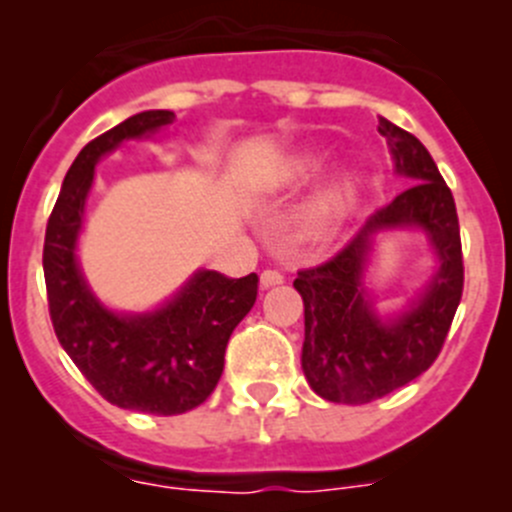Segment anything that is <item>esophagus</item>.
<instances>
[{
    "instance_id": "1",
    "label": "esophagus",
    "mask_w": 512,
    "mask_h": 512,
    "mask_svg": "<svg viewBox=\"0 0 512 512\" xmlns=\"http://www.w3.org/2000/svg\"><path fill=\"white\" fill-rule=\"evenodd\" d=\"M284 274L279 269H264L261 271V287H274V284H282Z\"/></svg>"
}]
</instances>
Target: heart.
Returning <instances> with one entry per match:
<instances>
[{
    "instance_id": "heart-1",
    "label": "heart",
    "mask_w": 512,
    "mask_h": 512,
    "mask_svg": "<svg viewBox=\"0 0 512 512\" xmlns=\"http://www.w3.org/2000/svg\"><path fill=\"white\" fill-rule=\"evenodd\" d=\"M323 169V158L318 153H289L282 161L274 164L269 179H266V187L274 189V192H282V189H297L305 182H310L312 176ZM356 200V182L354 179H341V182L330 184L323 192L312 200L310 210H307V230L310 233H325L330 230L338 220L346 217V212L351 210Z\"/></svg>"
}]
</instances>
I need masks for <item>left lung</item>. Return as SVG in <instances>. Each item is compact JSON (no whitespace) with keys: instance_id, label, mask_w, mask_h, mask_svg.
Here are the masks:
<instances>
[{"instance_id":"1","label":"left lung","mask_w":512,"mask_h":512,"mask_svg":"<svg viewBox=\"0 0 512 512\" xmlns=\"http://www.w3.org/2000/svg\"><path fill=\"white\" fill-rule=\"evenodd\" d=\"M379 133L390 143L397 174L410 176L413 187L374 212L336 256L300 269L295 279L305 302V377L323 400L343 405L379 400L431 369L464 292L454 194L413 133L384 117H379ZM395 224H420L432 235L442 266L413 311L395 324H382L360 289V274L371 233Z\"/></svg>"}]
</instances>
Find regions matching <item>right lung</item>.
Segmentation results:
<instances>
[{"label": "right lung", "instance_id": "obj_1", "mask_svg": "<svg viewBox=\"0 0 512 512\" xmlns=\"http://www.w3.org/2000/svg\"><path fill=\"white\" fill-rule=\"evenodd\" d=\"M171 120L174 112L148 110L89 140L63 179L43 246L48 312L58 343L104 400L151 415H182L212 395L230 333L259 295L256 274L230 279L200 271L158 312L115 315L81 279L74 251L94 164L122 140L153 133Z\"/></svg>", "mask_w": 512, "mask_h": 512}]
</instances>
